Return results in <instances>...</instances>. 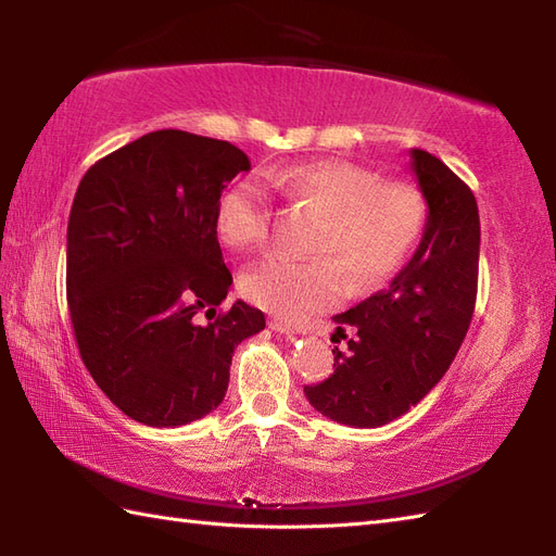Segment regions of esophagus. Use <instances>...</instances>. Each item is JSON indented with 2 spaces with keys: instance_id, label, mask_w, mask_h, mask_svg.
Segmentation results:
<instances>
[{
  "instance_id": "1",
  "label": "esophagus",
  "mask_w": 556,
  "mask_h": 556,
  "mask_svg": "<svg viewBox=\"0 0 556 556\" xmlns=\"http://www.w3.org/2000/svg\"><path fill=\"white\" fill-rule=\"evenodd\" d=\"M269 329H275L279 334H299V327L293 323L281 320V317H269Z\"/></svg>"
}]
</instances>
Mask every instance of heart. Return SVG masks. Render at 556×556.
I'll return each instance as SVG.
<instances>
[{"mask_svg": "<svg viewBox=\"0 0 556 556\" xmlns=\"http://www.w3.org/2000/svg\"><path fill=\"white\" fill-rule=\"evenodd\" d=\"M287 195L325 212L315 251L299 260L271 253L241 275L243 296L269 313L303 317L334 305L346 289V270L358 287H370L401 265L425 227L422 195L404 181H380L375 172L344 160L289 167L279 176ZM269 207L253 176L224 188L215 207L222 243L248 251L265 241Z\"/></svg>", "mask_w": 556, "mask_h": 556, "instance_id": "heart-1", "label": "heart"}]
</instances>
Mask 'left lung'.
Returning <instances> with one entry per match:
<instances>
[{
	"mask_svg": "<svg viewBox=\"0 0 556 556\" xmlns=\"http://www.w3.org/2000/svg\"><path fill=\"white\" fill-rule=\"evenodd\" d=\"M410 169L428 203L416 253L389 287L334 315V372L303 387L329 420L382 428L404 416L442 380L464 344L478 293L480 217L470 188L425 150Z\"/></svg>",
	"mask_w": 556,
	"mask_h": 556,
	"instance_id": "1",
	"label": "left lung"
}]
</instances>
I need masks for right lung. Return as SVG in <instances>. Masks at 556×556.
<instances>
[{
    "mask_svg": "<svg viewBox=\"0 0 556 556\" xmlns=\"http://www.w3.org/2000/svg\"><path fill=\"white\" fill-rule=\"evenodd\" d=\"M251 169L227 140L162 128L83 176L66 229V299L80 358L112 404L150 428L215 410L233 349L265 329L236 301L215 207ZM203 312L208 323L199 320Z\"/></svg>",
    "mask_w": 556,
    "mask_h": 556,
    "instance_id": "1",
    "label": "right lung"
}]
</instances>
